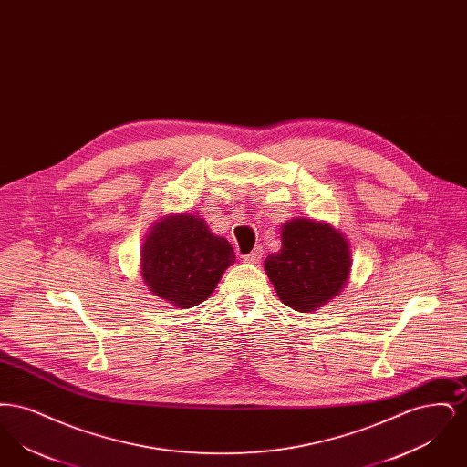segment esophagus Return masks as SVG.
<instances>
[{"label":"esophagus","instance_id":"1","mask_svg":"<svg viewBox=\"0 0 467 467\" xmlns=\"http://www.w3.org/2000/svg\"><path fill=\"white\" fill-rule=\"evenodd\" d=\"M263 254H265L263 246H255L250 254L244 255V263H248V265H257V263L263 259Z\"/></svg>","mask_w":467,"mask_h":467}]
</instances>
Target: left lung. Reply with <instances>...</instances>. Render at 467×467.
I'll use <instances>...</instances> for the list:
<instances>
[{
	"label": "left lung",
	"instance_id": "obj_1",
	"mask_svg": "<svg viewBox=\"0 0 467 467\" xmlns=\"http://www.w3.org/2000/svg\"><path fill=\"white\" fill-rule=\"evenodd\" d=\"M265 271L284 305L311 313L348 284L352 250L331 223L292 219L282 225V248L267 255Z\"/></svg>",
	"mask_w": 467,
	"mask_h": 467
}]
</instances>
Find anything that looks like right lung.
<instances>
[{"label": "right lung", "instance_id": "right-lung-1", "mask_svg": "<svg viewBox=\"0 0 467 467\" xmlns=\"http://www.w3.org/2000/svg\"><path fill=\"white\" fill-rule=\"evenodd\" d=\"M236 261L229 242L191 213L161 217L140 250V273L150 292L177 308L206 301Z\"/></svg>", "mask_w": 467, "mask_h": 467}]
</instances>
